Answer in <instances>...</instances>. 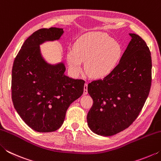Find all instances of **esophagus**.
Instances as JSON below:
<instances>
[{
    "instance_id": "1",
    "label": "esophagus",
    "mask_w": 161,
    "mask_h": 161,
    "mask_svg": "<svg viewBox=\"0 0 161 161\" xmlns=\"http://www.w3.org/2000/svg\"><path fill=\"white\" fill-rule=\"evenodd\" d=\"M87 84H85L84 86V95H86L88 94V90H87Z\"/></svg>"
}]
</instances>
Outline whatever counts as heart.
Segmentation results:
<instances>
[{"label": "heart", "instance_id": "obj_1", "mask_svg": "<svg viewBox=\"0 0 161 161\" xmlns=\"http://www.w3.org/2000/svg\"><path fill=\"white\" fill-rule=\"evenodd\" d=\"M121 54V47L108 35L89 32L76 41L74 49L67 53V59L72 72L78 75L82 71V62L91 77L102 79L115 69Z\"/></svg>", "mask_w": 161, "mask_h": 161}]
</instances>
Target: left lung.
Returning a JSON list of instances; mask_svg holds the SVG:
<instances>
[{
    "label": "left lung",
    "mask_w": 161,
    "mask_h": 161,
    "mask_svg": "<svg viewBox=\"0 0 161 161\" xmlns=\"http://www.w3.org/2000/svg\"><path fill=\"white\" fill-rule=\"evenodd\" d=\"M130 42L110 75L88 84L93 105L87 124L96 134L111 136L127 129L141 112L151 86V52L139 35Z\"/></svg>",
    "instance_id": "obj_1"
}]
</instances>
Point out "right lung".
Listing matches in <instances>:
<instances>
[{
    "label": "right lung",
    "instance_id": "add662e5",
    "mask_svg": "<svg viewBox=\"0 0 161 161\" xmlns=\"http://www.w3.org/2000/svg\"><path fill=\"white\" fill-rule=\"evenodd\" d=\"M63 33L58 28L35 31L24 42L13 62V106L23 121L37 132L59 129L67 108L84 92L85 81L67 77L63 62L49 64L40 52V45L58 40Z\"/></svg>",
    "mask_w": 161,
    "mask_h": 161
}]
</instances>
